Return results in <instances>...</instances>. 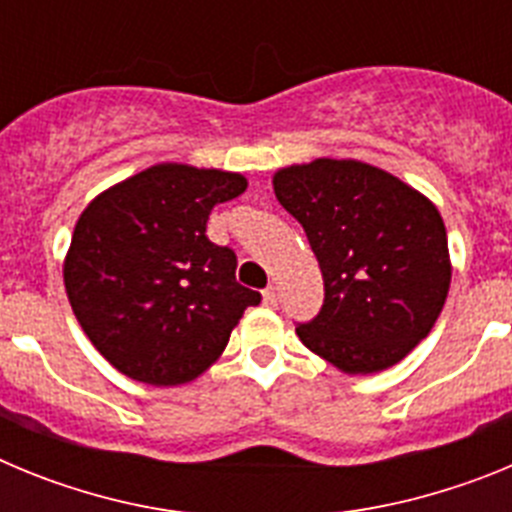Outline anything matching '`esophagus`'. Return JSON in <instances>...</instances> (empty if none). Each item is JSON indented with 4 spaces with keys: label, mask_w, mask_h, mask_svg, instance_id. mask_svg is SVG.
I'll list each match as a JSON object with an SVG mask.
<instances>
[{
    "label": "esophagus",
    "mask_w": 512,
    "mask_h": 512,
    "mask_svg": "<svg viewBox=\"0 0 512 512\" xmlns=\"http://www.w3.org/2000/svg\"><path fill=\"white\" fill-rule=\"evenodd\" d=\"M264 305L266 307L277 305V289H274V287H266L264 289Z\"/></svg>",
    "instance_id": "obj_1"
}]
</instances>
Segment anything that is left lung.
<instances>
[{
	"label": "left lung",
	"mask_w": 512,
	"mask_h": 512,
	"mask_svg": "<svg viewBox=\"0 0 512 512\" xmlns=\"http://www.w3.org/2000/svg\"><path fill=\"white\" fill-rule=\"evenodd\" d=\"M274 194L305 228L323 271V307L297 323L300 341L346 374L405 359L449 295V241L436 205L351 158L277 171Z\"/></svg>",
	"instance_id": "obj_1"
}]
</instances>
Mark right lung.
Returning <instances> with one entry per match:
<instances>
[{
  "mask_svg": "<svg viewBox=\"0 0 512 512\" xmlns=\"http://www.w3.org/2000/svg\"><path fill=\"white\" fill-rule=\"evenodd\" d=\"M241 174L158 164L102 192L74 228L63 282L99 354L135 382H192L261 295L235 282L233 248L207 238Z\"/></svg>",
  "mask_w": 512,
  "mask_h": 512,
  "instance_id": "right-lung-1",
  "label": "right lung"
}]
</instances>
